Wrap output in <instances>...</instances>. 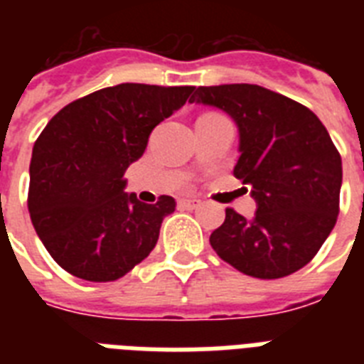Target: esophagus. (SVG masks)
I'll return each instance as SVG.
<instances>
[{
	"instance_id": "esophagus-1",
	"label": "esophagus",
	"mask_w": 364,
	"mask_h": 364,
	"mask_svg": "<svg viewBox=\"0 0 364 364\" xmlns=\"http://www.w3.org/2000/svg\"><path fill=\"white\" fill-rule=\"evenodd\" d=\"M179 205H181V208H185V210H196V208H200V205H202V202L196 198H183V200H179Z\"/></svg>"
}]
</instances>
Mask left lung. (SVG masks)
<instances>
[{
  "label": "left lung",
  "mask_w": 364,
  "mask_h": 364,
  "mask_svg": "<svg viewBox=\"0 0 364 364\" xmlns=\"http://www.w3.org/2000/svg\"><path fill=\"white\" fill-rule=\"evenodd\" d=\"M191 102L219 107L238 124L234 176L257 202L253 219L227 208L211 247L259 279L300 270L338 219L342 159L327 128L314 111L259 85L198 87Z\"/></svg>",
  "instance_id": "obj_1"
}]
</instances>
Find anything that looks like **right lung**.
I'll use <instances>...</instances> for the list:
<instances>
[{
    "mask_svg": "<svg viewBox=\"0 0 364 364\" xmlns=\"http://www.w3.org/2000/svg\"><path fill=\"white\" fill-rule=\"evenodd\" d=\"M194 87L122 82L71 102L33 145L28 210L56 262L87 282H115L156 245L176 200L143 204L124 193V171L147 147L156 124Z\"/></svg>",
    "mask_w": 364,
    "mask_h": 364,
    "instance_id": "1",
    "label": "right lung"
}]
</instances>
